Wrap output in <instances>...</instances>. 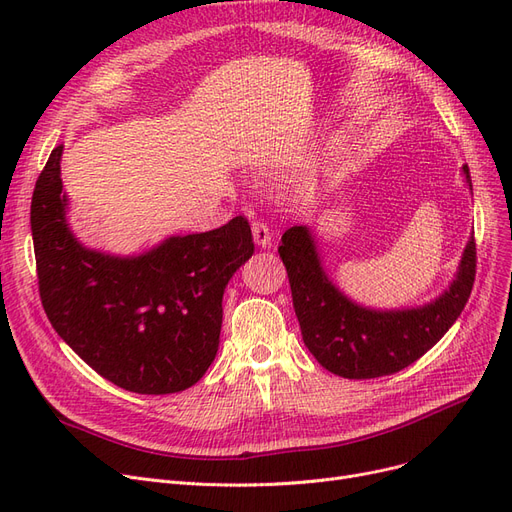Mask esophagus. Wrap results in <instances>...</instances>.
Listing matches in <instances>:
<instances>
[{"instance_id":"34e87169","label":"esophagus","mask_w":512,"mask_h":512,"mask_svg":"<svg viewBox=\"0 0 512 512\" xmlns=\"http://www.w3.org/2000/svg\"><path fill=\"white\" fill-rule=\"evenodd\" d=\"M252 232H254V241L258 247H269L271 245V228L265 220H252Z\"/></svg>"}]
</instances>
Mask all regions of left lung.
I'll use <instances>...</instances> for the list:
<instances>
[{"instance_id": "left-lung-1", "label": "left lung", "mask_w": 512, "mask_h": 512, "mask_svg": "<svg viewBox=\"0 0 512 512\" xmlns=\"http://www.w3.org/2000/svg\"><path fill=\"white\" fill-rule=\"evenodd\" d=\"M463 173L472 188L470 168ZM288 273L294 314L316 361L350 380L391 376L436 346L466 307L476 277L474 237L463 252L457 280L438 301L404 312H371L354 305L324 275L305 226H292L277 247Z\"/></svg>"}]
</instances>
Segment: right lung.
<instances>
[{
    "mask_svg": "<svg viewBox=\"0 0 512 512\" xmlns=\"http://www.w3.org/2000/svg\"><path fill=\"white\" fill-rule=\"evenodd\" d=\"M55 147L32 196L40 301L59 337L121 389L168 395L190 389L215 359L228 280L254 254L243 215L136 258L85 250L66 224Z\"/></svg>",
    "mask_w": 512,
    "mask_h": 512,
    "instance_id": "right-lung-1",
    "label": "right lung"
}]
</instances>
